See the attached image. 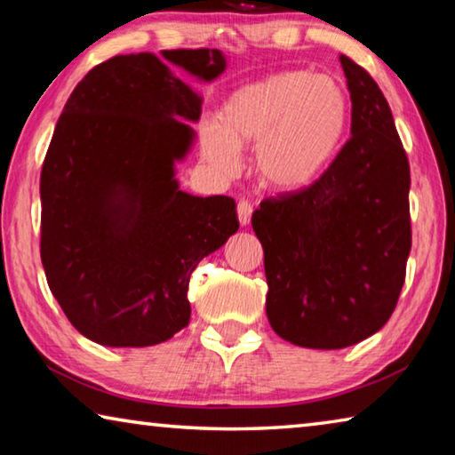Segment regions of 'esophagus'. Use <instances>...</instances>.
Instances as JSON below:
<instances>
[{"instance_id":"1","label":"esophagus","mask_w":455,"mask_h":455,"mask_svg":"<svg viewBox=\"0 0 455 455\" xmlns=\"http://www.w3.org/2000/svg\"><path fill=\"white\" fill-rule=\"evenodd\" d=\"M236 212H238V220H241V225L246 227L252 217V204L249 203V200H238Z\"/></svg>"}]
</instances>
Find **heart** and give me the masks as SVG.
Returning <instances> with one entry per match:
<instances>
[{"label": "heart", "instance_id": "b5f03b06", "mask_svg": "<svg viewBox=\"0 0 455 455\" xmlns=\"http://www.w3.org/2000/svg\"><path fill=\"white\" fill-rule=\"evenodd\" d=\"M349 122L345 92L327 76L283 72L233 92L203 128V154L222 174L255 144L257 179L276 190L311 184L335 156Z\"/></svg>", "mask_w": 455, "mask_h": 455}]
</instances>
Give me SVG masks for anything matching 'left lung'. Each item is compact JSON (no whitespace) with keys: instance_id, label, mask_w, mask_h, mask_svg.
I'll return each mask as SVG.
<instances>
[{"instance_id":"left-lung-1","label":"left lung","mask_w":455,"mask_h":455,"mask_svg":"<svg viewBox=\"0 0 455 455\" xmlns=\"http://www.w3.org/2000/svg\"><path fill=\"white\" fill-rule=\"evenodd\" d=\"M351 138L311 187L265 198L252 230L265 252L267 317L284 341L341 349L395 311L411 251L410 163L389 104L341 53Z\"/></svg>"}]
</instances>
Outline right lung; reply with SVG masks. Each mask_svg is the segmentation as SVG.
Listing matches in <instances>:
<instances>
[{
    "instance_id": "obj_1",
    "label": "right lung",
    "mask_w": 455,
    "mask_h": 455,
    "mask_svg": "<svg viewBox=\"0 0 455 455\" xmlns=\"http://www.w3.org/2000/svg\"><path fill=\"white\" fill-rule=\"evenodd\" d=\"M222 72L219 50L130 53L92 68L68 98L42 166L40 255L92 341L146 347L179 333L192 271L236 233L233 198L190 196L174 180L203 104L184 76Z\"/></svg>"
}]
</instances>
